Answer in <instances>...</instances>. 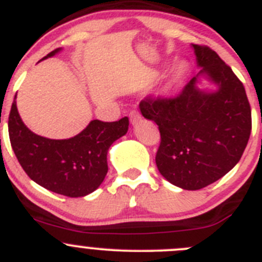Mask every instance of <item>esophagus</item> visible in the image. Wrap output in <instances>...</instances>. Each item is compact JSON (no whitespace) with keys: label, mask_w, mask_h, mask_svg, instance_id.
<instances>
[{"label":"esophagus","mask_w":262,"mask_h":262,"mask_svg":"<svg viewBox=\"0 0 262 262\" xmlns=\"http://www.w3.org/2000/svg\"><path fill=\"white\" fill-rule=\"evenodd\" d=\"M141 119H142V117H141L140 112H137V111H132L130 112V124L132 125L133 126L137 125V124L141 121Z\"/></svg>","instance_id":"34e87169"}]
</instances>
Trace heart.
I'll return each mask as SVG.
<instances>
[{
    "label": "heart",
    "mask_w": 262,
    "mask_h": 262,
    "mask_svg": "<svg viewBox=\"0 0 262 262\" xmlns=\"http://www.w3.org/2000/svg\"><path fill=\"white\" fill-rule=\"evenodd\" d=\"M189 72V65L187 61L180 60L172 65L169 72L167 73L166 78H164L163 86H162V93L168 94L172 90H175L176 87L185 79Z\"/></svg>",
    "instance_id": "1"
}]
</instances>
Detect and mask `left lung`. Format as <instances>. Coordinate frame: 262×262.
Instances as JSON below:
<instances>
[{
  "instance_id": "left-lung-1",
  "label": "left lung",
  "mask_w": 262,
  "mask_h": 262,
  "mask_svg": "<svg viewBox=\"0 0 262 262\" xmlns=\"http://www.w3.org/2000/svg\"><path fill=\"white\" fill-rule=\"evenodd\" d=\"M199 74L173 99H146L141 114L159 126L155 162L185 190L207 187L234 168L251 136V107L242 82L209 47L192 44ZM205 78L214 91L198 86Z\"/></svg>"
}]
</instances>
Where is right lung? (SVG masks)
Segmentation results:
<instances>
[{
    "label": "right lung",
    "instance_id": "add662e5",
    "mask_svg": "<svg viewBox=\"0 0 262 262\" xmlns=\"http://www.w3.org/2000/svg\"><path fill=\"white\" fill-rule=\"evenodd\" d=\"M61 48L43 60L57 55ZM129 128L128 117L119 121L93 120L68 140L37 136L22 121L14 100L9 115V137L16 159L28 178L51 192L84 197L100 187L108 172V148Z\"/></svg>",
    "mask_w": 262,
    "mask_h": 262
}]
</instances>
